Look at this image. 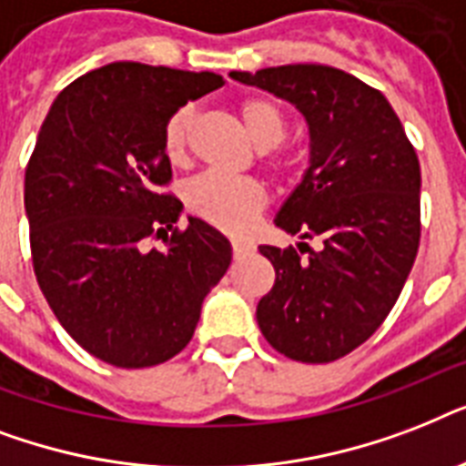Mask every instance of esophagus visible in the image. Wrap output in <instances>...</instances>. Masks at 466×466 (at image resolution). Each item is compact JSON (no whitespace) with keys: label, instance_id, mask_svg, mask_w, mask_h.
Masks as SVG:
<instances>
[{"label":"esophagus","instance_id":"obj_1","mask_svg":"<svg viewBox=\"0 0 466 466\" xmlns=\"http://www.w3.org/2000/svg\"><path fill=\"white\" fill-rule=\"evenodd\" d=\"M254 248L248 247V244H241V241H232V256L234 261H239V258H247L248 254H251Z\"/></svg>","mask_w":466,"mask_h":466}]
</instances>
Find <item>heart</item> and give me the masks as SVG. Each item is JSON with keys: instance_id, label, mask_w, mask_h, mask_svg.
I'll return each mask as SVG.
<instances>
[{"instance_id": "heart-1", "label": "heart", "mask_w": 466, "mask_h": 466, "mask_svg": "<svg viewBox=\"0 0 466 466\" xmlns=\"http://www.w3.org/2000/svg\"><path fill=\"white\" fill-rule=\"evenodd\" d=\"M239 118L247 133L268 152V167L278 174L290 168L280 142L288 135V118L280 106L268 96H248L239 104ZM196 111L193 106L176 108L161 127V152L171 164L188 159L190 130ZM183 200L190 215L203 219L219 232L241 237L251 229L256 218L266 210L268 193L254 178H229L222 174H200L186 186Z\"/></svg>"}]
</instances>
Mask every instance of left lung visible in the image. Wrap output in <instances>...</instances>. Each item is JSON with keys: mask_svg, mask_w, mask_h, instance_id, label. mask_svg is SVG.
Masks as SVG:
<instances>
[{"mask_svg": "<svg viewBox=\"0 0 466 466\" xmlns=\"http://www.w3.org/2000/svg\"><path fill=\"white\" fill-rule=\"evenodd\" d=\"M232 76L288 98L309 123L311 164L276 225L324 241L319 251L305 241L299 251L258 247L276 283L256 319L278 353L339 360L382 326L419 254L416 149L382 91L343 69L283 65Z\"/></svg>", "mask_w": 466, "mask_h": 466, "instance_id": "8db88e82", "label": "left lung"}]
</instances>
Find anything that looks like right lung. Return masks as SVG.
Listing matches in <instances>:
<instances>
[{
  "label": "right lung",
  "mask_w": 466,
  "mask_h": 466,
  "mask_svg": "<svg viewBox=\"0 0 466 466\" xmlns=\"http://www.w3.org/2000/svg\"><path fill=\"white\" fill-rule=\"evenodd\" d=\"M215 72L111 62L57 94L25 167L38 285L62 329L98 360L152 368L193 339L229 241L168 193L164 120L219 89ZM172 234L168 235L167 232ZM162 237L164 249H149Z\"/></svg>",
  "instance_id": "add662e5"
}]
</instances>
